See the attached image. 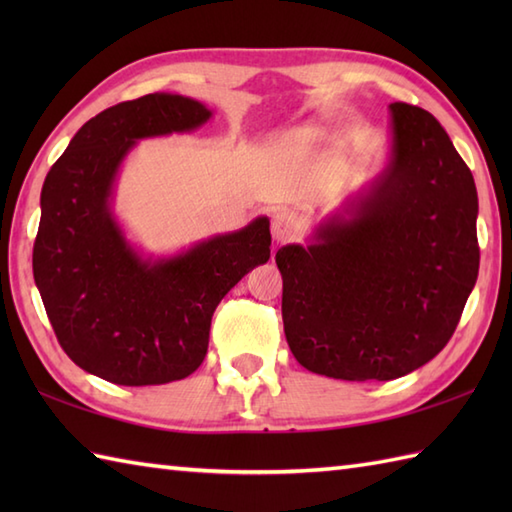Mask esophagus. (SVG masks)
I'll return each mask as SVG.
<instances>
[{
    "instance_id": "esophagus-1",
    "label": "esophagus",
    "mask_w": 512,
    "mask_h": 512,
    "mask_svg": "<svg viewBox=\"0 0 512 512\" xmlns=\"http://www.w3.org/2000/svg\"><path fill=\"white\" fill-rule=\"evenodd\" d=\"M270 231H273V237L277 239V242H284V239L295 237V233L299 231V217L292 211L281 209L273 215Z\"/></svg>"
}]
</instances>
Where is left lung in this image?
<instances>
[{
	"mask_svg": "<svg viewBox=\"0 0 512 512\" xmlns=\"http://www.w3.org/2000/svg\"><path fill=\"white\" fill-rule=\"evenodd\" d=\"M389 112L391 158L369 191L275 255L290 352L321 376L394 380L429 363L477 281L471 169L433 114Z\"/></svg>",
	"mask_w": 512,
	"mask_h": 512,
	"instance_id": "1",
	"label": "left lung"
}]
</instances>
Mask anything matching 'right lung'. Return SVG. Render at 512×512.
I'll use <instances>...</instances> for the list:
<instances>
[{
  "mask_svg": "<svg viewBox=\"0 0 512 512\" xmlns=\"http://www.w3.org/2000/svg\"><path fill=\"white\" fill-rule=\"evenodd\" d=\"M209 118L211 110L180 94L118 103L74 134L43 182L35 284L63 352L114 385L193 374L209 350L217 303L270 257L268 217L165 259L136 253L114 220V180L136 140L191 132Z\"/></svg>",
  "mask_w": 512,
  "mask_h": 512,
  "instance_id": "obj_1",
  "label": "right lung"
}]
</instances>
